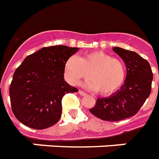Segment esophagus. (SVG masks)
<instances>
[{"label": "esophagus", "mask_w": 159, "mask_h": 159, "mask_svg": "<svg viewBox=\"0 0 159 159\" xmlns=\"http://www.w3.org/2000/svg\"><path fill=\"white\" fill-rule=\"evenodd\" d=\"M78 93H79L80 96H85V95H86V92H84L83 91H82V90H79V91H78Z\"/></svg>", "instance_id": "obj_1"}]
</instances>
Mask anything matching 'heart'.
<instances>
[{
  "label": "heart",
  "mask_w": 159,
  "mask_h": 159,
  "mask_svg": "<svg viewBox=\"0 0 159 159\" xmlns=\"http://www.w3.org/2000/svg\"><path fill=\"white\" fill-rule=\"evenodd\" d=\"M67 81L77 85L82 79L89 77L86 86L99 95H110L124 84L126 67L122 60L102 51H92L78 58L68 57L64 64Z\"/></svg>",
  "instance_id": "1"
}]
</instances>
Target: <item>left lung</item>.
Returning a JSON list of instances; mask_svg holds the SVG:
<instances>
[{
    "mask_svg": "<svg viewBox=\"0 0 159 159\" xmlns=\"http://www.w3.org/2000/svg\"><path fill=\"white\" fill-rule=\"evenodd\" d=\"M113 51L123 59L126 78L120 89L109 97L97 100L90 112L106 121H119L138 113L151 93L153 72L148 62L138 53L114 47Z\"/></svg>",
    "mask_w": 159,
    "mask_h": 159,
    "instance_id": "left-lung-1",
    "label": "left lung"
}]
</instances>
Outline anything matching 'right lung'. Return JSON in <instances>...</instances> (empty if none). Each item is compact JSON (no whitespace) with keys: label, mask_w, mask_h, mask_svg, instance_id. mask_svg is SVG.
Masks as SVG:
<instances>
[{"label":"right lung","mask_w":159,"mask_h":159,"mask_svg":"<svg viewBox=\"0 0 159 159\" xmlns=\"http://www.w3.org/2000/svg\"><path fill=\"white\" fill-rule=\"evenodd\" d=\"M78 48L44 47L24 59L10 87L11 109L20 122L35 129L53 125L62 115V99L78 90L65 82L64 64Z\"/></svg>","instance_id":"1"}]
</instances>
